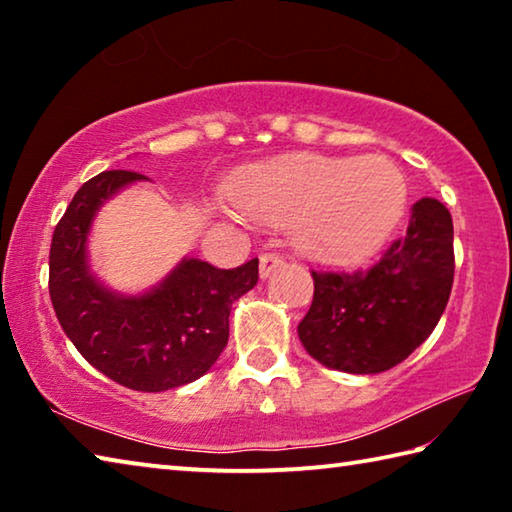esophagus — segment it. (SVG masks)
<instances>
[{
    "label": "esophagus",
    "mask_w": 512,
    "mask_h": 512,
    "mask_svg": "<svg viewBox=\"0 0 512 512\" xmlns=\"http://www.w3.org/2000/svg\"><path fill=\"white\" fill-rule=\"evenodd\" d=\"M282 264H284V259L277 253H264L262 257H259V275H262V280H266V277L273 271H277Z\"/></svg>",
    "instance_id": "1"
}]
</instances>
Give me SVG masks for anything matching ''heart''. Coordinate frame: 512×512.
<instances>
[{
    "mask_svg": "<svg viewBox=\"0 0 512 512\" xmlns=\"http://www.w3.org/2000/svg\"><path fill=\"white\" fill-rule=\"evenodd\" d=\"M228 196L257 223H293L298 246L307 255L359 264L391 239L409 192L404 173L386 155L350 160L291 153L235 173Z\"/></svg>",
    "mask_w": 512,
    "mask_h": 512,
    "instance_id": "heart-1",
    "label": "heart"
}]
</instances>
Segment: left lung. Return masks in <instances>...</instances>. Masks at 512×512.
<instances>
[{
  "label": "left lung",
  "mask_w": 512,
  "mask_h": 512,
  "mask_svg": "<svg viewBox=\"0 0 512 512\" xmlns=\"http://www.w3.org/2000/svg\"><path fill=\"white\" fill-rule=\"evenodd\" d=\"M314 300L300 320L305 350L327 368L375 375L429 339L454 282V223L436 198L411 207L406 237L354 273L311 271Z\"/></svg>",
  "instance_id": "left-lung-1"
}]
</instances>
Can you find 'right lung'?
Here are the masks:
<instances>
[{
    "label": "right lung",
    "instance_id": "1",
    "mask_svg": "<svg viewBox=\"0 0 512 512\" xmlns=\"http://www.w3.org/2000/svg\"><path fill=\"white\" fill-rule=\"evenodd\" d=\"M137 180V171H103L74 194L51 239L49 296L85 361L121 386L160 393L214 366L228 345L232 302L257 284L259 259L216 268L192 257L142 296L106 289L90 273L88 232L99 207Z\"/></svg>",
    "mask_w": 512,
    "mask_h": 512
}]
</instances>
